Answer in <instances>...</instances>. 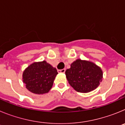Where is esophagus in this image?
<instances>
[{
    "mask_svg": "<svg viewBox=\"0 0 125 125\" xmlns=\"http://www.w3.org/2000/svg\"><path fill=\"white\" fill-rule=\"evenodd\" d=\"M65 71H66V69H59V70H58V72H59V73H64Z\"/></svg>",
    "mask_w": 125,
    "mask_h": 125,
    "instance_id": "obj_1",
    "label": "esophagus"
}]
</instances>
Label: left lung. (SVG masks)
Segmentation results:
<instances>
[{"instance_id": "left-lung-1", "label": "left lung", "mask_w": 125, "mask_h": 125, "mask_svg": "<svg viewBox=\"0 0 125 125\" xmlns=\"http://www.w3.org/2000/svg\"><path fill=\"white\" fill-rule=\"evenodd\" d=\"M66 78L69 84L80 93H88L99 86L102 80L101 68L94 63L77 59L66 71Z\"/></svg>"}]
</instances>
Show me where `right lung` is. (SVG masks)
I'll list each match as a JSON object with an SVG mask.
<instances>
[{"instance_id": "right-lung-1", "label": "right lung", "mask_w": 125, "mask_h": 125, "mask_svg": "<svg viewBox=\"0 0 125 125\" xmlns=\"http://www.w3.org/2000/svg\"><path fill=\"white\" fill-rule=\"evenodd\" d=\"M55 68L44 61L34 62L23 73V82L29 91L35 94L49 92L57 74Z\"/></svg>"}]
</instances>
